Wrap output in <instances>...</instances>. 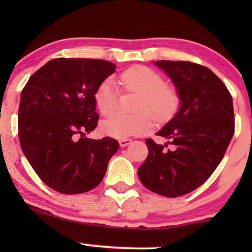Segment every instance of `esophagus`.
Instances as JSON below:
<instances>
[{
    "instance_id": "1",
    "label": "esophagus",
    "mask_w": 252,
    "mask_h": 252,
    "mask_svg": "<svg viewBox=\"0 0 252 252\" xmlns=\"http://www.w3.org/2000/svg\"><path fill=\"white\" fill-rule=\"evenodd\" d=\"M129 144H131V139H121V140H119V146L121 147H126V146H128Z\"/></svg>"
}]
</instances>
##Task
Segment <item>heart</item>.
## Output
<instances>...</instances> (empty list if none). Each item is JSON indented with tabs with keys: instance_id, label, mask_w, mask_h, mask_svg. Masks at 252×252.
<instances>
[{
	"instance_id": "heart-1",
	"label": "heart",
	"mask_w": 252,
	"mask_h": 252,
	"mask_svg": "<svg viewBox=\"0 0 252 252\" xmlns=\"http://www.w3.org/2000/svg\"><path fill=\"white\" fill-rule=\"evenodd\" d=\"M121 81L129 91L140 94L136 110L142 113L121 114L110 117L101 124V130L106 135L117 139H126L142 134L150 126V116L155 119H166L177 110L178 97L172 89L164 83L163 78L145 65H134L121 74ZM119 90L112 78L106 79L97 88L95 102L103 116H110L117 108ZM148 114L146 115V113Z\"/></svg>"
}]
</instances>
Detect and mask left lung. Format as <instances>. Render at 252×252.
<instances>
[{
    "mask_svg": "<svg viewBox=\"0 0 252 252\" xmlns=\"http://www.w3.org/2000/svg\"><path fill=\"white\" fill-rule=\"evenodd\" d=\"M177 89L180 107L157 135L147 139L149 156L138 171L151 191L178 197L197 189L222 161L234 134L233 98L227 86L204 65L185 61H157ZM168 144L172 150H166Z\"/></svg>",
    "mask_w": 252,
    "mask_h": 252,
    "instance_id": "left-lung-1",
    "label": "left lung"
}]
</instances>
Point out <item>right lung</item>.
Wrapping results in <instances>:
<instances>
[{"instance_id":"obj_1","label":"right lung","mask_w":252,"mask_h":252,"mask_svg":"<svg viewBox=\"0 0 252 252\" xmlns=\"http://www.w3.org/2000/svg\"><path fill=\"white\" fill-rule=\"evenodd\" d=\"M116 64L91 58H56L28 80L20 95V147L40 179L67 195L101 183L118 141L85 138L97 126L95 94Z\"/></svg>"}]
</instances>
